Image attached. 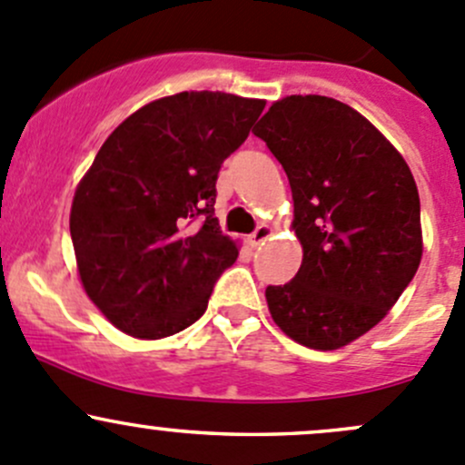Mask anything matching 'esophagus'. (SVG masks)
I'll return each instance as SVG.
<instances>
[{
	"instance_id": "1",
	"label": "esophagus",
	"mask_w": 465,
	"mask_h": 465,
	"mask_svg": "<svg viewBox=\"0 0 465 465\" xmlns=\"http://www.w3.org/2000/svg\"><path fill=\"white\" fill-rule=\"evenodd\" d=\"M270 233H272L270 224H259V227H256L254 232L250 233V245L252 247H261L262 242H265L267 238H270Z\"/></svg>"
}]
</instances>
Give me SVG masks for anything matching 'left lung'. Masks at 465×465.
Segmentation results:
<instances>
[{
	"label": "left lung",
	"instance_id": "8db88e82",
	"mask_svg": "<svg viewBox=\"0 0 465 465\" xmlns=\"http://www.w3.org/2000/svg\"><path fill=\"white\" fill-rule=\"evenodd\" d=\"M254 134L288 175L303 247L294 279L267 285V308L294 341L335 351L371 331L419 270L414 175L371 121L335 98H281Z\"/></svg>",
	"mask_w": 465,
	"mask_h": 465
}]
</instances>
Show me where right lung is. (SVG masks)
I'll list each match as a JSON object with an SVG mask.
<instances>
[{
    "label": "right lung",
    "instance_id": "obj_1",
    "mask_svg": "<svg viewBox=\"0 0 465 465\" xmlns=\"http://www.w3.org/2000/svg\"><path fill=\"white\" fill-rule=\"evenodd\" d=\"M265 101L180 92L130 114L74 195L69 232L87 297L139 340L175 335L204 315L238 259L213 215L215 180Z\"/></svg>",
    "mask_w": 465,
    "mask_h": 465
}]
</instances>
